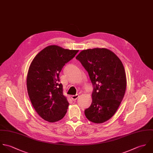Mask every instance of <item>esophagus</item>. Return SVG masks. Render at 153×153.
Listing matches in <instances>:
<instances>
[{"label": "esophagus", "mask_w": 153, "mask_h": 153, "mask_svg": "<svg viewBox=\"0 0 153 153\" xmlns=\"http://www.w3.org/2000/svg\"><path fill=\"white\" fill-rule=\"evenodd\" d=\"M79 97V94H76V95H73V96H71V99H72L73 101H75V100H77V99Z\"/></svg>", "instance_id": "1"}]
</instances>
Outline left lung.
Instances as JSON below:
<instances>
[{
  "instance_id": "1",
  "label": "left lung",
  "mask_w": 153,
  "mask_h": 153,
  "mask_svg": "<svg viewBox=\"0 0 153 153\" xmlns=\"http://www.w3.org/2000/svg\"><path fill=\"white\" fill-rule=\"evenodd\" d=\"M88 72L93 86L92 102L85 111L88 120L96 123L109 120L123 98L126 79L120 59L106 48L82 51L76 57Z\"/></svg>"
}]
</instances>
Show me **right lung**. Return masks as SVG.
Instances as JSON below:
<instances>
[{
    "instance_id": "1",
    "label": "right lung",
    "mask_w": 153,
    "mask_h": 153,
    "mask_svg": "<svg viewBox=\"0 0 153 153\" xmlns=\"http://www.w3.org/2000/svg\"><path fill=\"white\" fill-rule=\"evenodd\" d=\"M78 51L50 45L31 63L27 78L28 93L35 111L47 121H60L67 112L69 103L63 95L59 74Z\"/></svg>"
}]
</instances>
